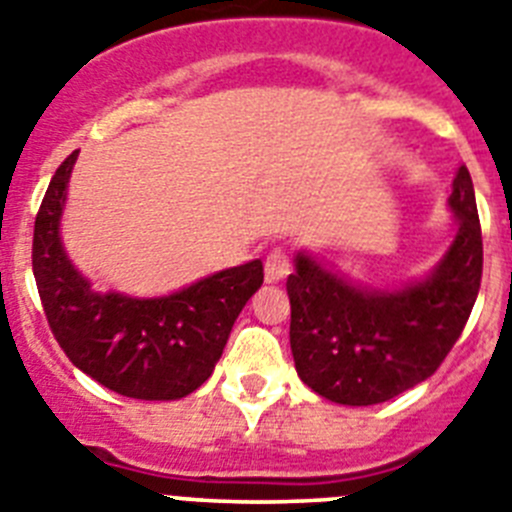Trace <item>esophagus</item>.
<instances>
[{
    "mask_svg": "<svg viewBox=\"0 0 512 512\" xmlns=\"http://www.w3.org/2000/svg\"><path fill=\"white\" fill-rule=\"evenodd\" d=\"M264 274H266V282H269V284L282 282V279L289 274V256H287V251H282V248H274V251H271L269 256H266Z\"/></svg>",
    "mask_w": 512,
    "mask_h": 512,
    "instance_id": "esophagus-1",
    "label": "esophagus"
}]
</instances>
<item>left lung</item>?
I'll use <instances>...</instances> for the list:
<instances>
[{"mask_svg":"<svg viewBox=\"0 0 512 512\" xmlns=\"http://www.w3.org/2000/svg\"><path fill=\"white\" fill-rule=\"evenodd\" d=\"M449 207L456 233L423 279L392 289L356 284L297 251L287 279L289 346L297 374L338 405H377L436 372L459 341L482 282V230L474 184L459 166Z\"/></svg>","mask_w":512,"mask_h":512,"instance_id":"left-lung-1","label":"left lung"}]
</instances>
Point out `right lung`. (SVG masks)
I'll return each instance as SVG.
<instances>
[{
    "label": "right lung",
    "instance_id": "obj_1",
    "mask_svg": "<svg viewBox=\"0 0 512 512\" xmlns=\"http://www.w3.org/2000/svg\"><path fill=\"white\" fill-rule=\"evenodd\" d=\"M76 156L56 169L33 235V274L45 318L71 364L133 400H182L210 379L235 318L264 284L253 259L164 297L97 292L61 241Z\"/></svg>",
    "mask_w": 512,
    "mask_h": 512
}]
</instances>
